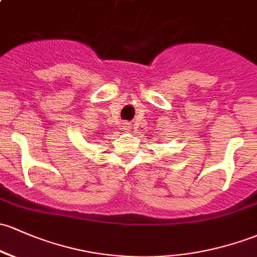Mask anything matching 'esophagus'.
<instances>
[{
  "label": "esophagus",
  "instance_id": "esophagus-1",
  "mask_svg": "<svg viewBox=\"0 0 257 257\" xmlns=\"http://www.w3.org/2000/svg\"><path fill=\"white\" fill-rule=\"evenodd\" d=\"M122 128H123V130H125V131H126V132H128V131H131L132 126H131V125H130V123H123Z\"/></svg>",
  "mask_w": 257,
  "mask_h": 257
}]
</instances>
